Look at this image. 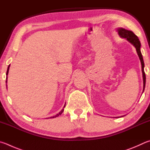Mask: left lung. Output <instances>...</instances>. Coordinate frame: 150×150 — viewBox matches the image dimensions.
I'll use <instances>...</instances> for the list:
<instances>
[{"mask_svg":"<svg viewBox=\"0 0 150 150\" xmlns=\"http://www.w3.org/2000/svg\"><path fill=\"white\" fill-rule=\"evenodd\" d=\"M117 31L118 32V34H119V35L120 37V38L127 39V41H129L130 43L136 48V52H137L139 59L140 60L141 65H142V72L143 83H144L143 91H142L143 93L144 91V89H145V86H146V74H145V72H144V62L142 54L141 51H140V47H141L140 41L139 40L138 37L136 36L132 31L125 30V29L122 28H118L117 29Z\"/></svg>","mask_w":150,"mask_h":150,"instance_id":"left-lung-1","label":"left lung"}]
</instances>
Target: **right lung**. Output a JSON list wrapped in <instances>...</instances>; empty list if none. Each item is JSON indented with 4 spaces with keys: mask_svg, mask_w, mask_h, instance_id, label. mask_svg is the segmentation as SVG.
<instances>
[{
    "mask_svg": "<svg viewBox=\"0 0 150 150\" xmlns=\"http://www.w3.org/2000/svg\"><path fill=\"white\" fill-rule=\"evenodd\" d=\"M9 68H10V65L8 66V69H7V72H6V76H8V71H9ZM6 80H7V76H6ZM6 83H7V80H6ZM7 86V85H6ZM66 104V103H65ZM65 107V105H64V107H63V109L61 110V111H60V112H59V114H57V115H55V116H54V117H50V118H55V117H58V116H59L60 115H61L62 113V112L64 111V108Z\"/></svg>",
    "mask_w": 150,
    "mask_h": 150,
    "instance_id": "obj_1",
    "label": "right lung"
}]
</instances>
